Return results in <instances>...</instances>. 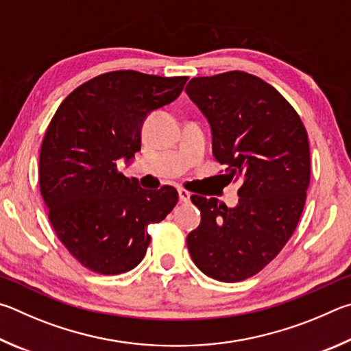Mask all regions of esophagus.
<instances>
[{"mask_svg": "<svg viewBox=\"0 0 351 351\" xmlns=\"http://www.w3.org/2000/svg\"><path fill=\"white\" fill-rule=\"evenodd\" d=\"M179 199H180L182 204H188L189 199H191V193H188L186 189L180 188V189H179Z\"/></svg>", "mask_w": 351, "mask_h": 351, "instance_id": "esophagus-1", "label": "esophagus"}]
</instances>
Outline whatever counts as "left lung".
<instances>
[{"mask_svg": "<svg viewBox=\"0 0 351 351\" xmlns=\"http://www.w3.org/2000/svg\"><path fill=\"white\" fill-rule=\"evenodd\" d=\"M185 90L210 123L214 157L242 182L234 208L193 195L202 220L186 237L189 254L213 279H248L296 230L310 185L308 135L291 104L247 72L193 78Z\"/></svg>", "mask_w": 351, "mask_h": 351, "instance_id": "obj_1", "label": "left lung"}]
</instances>
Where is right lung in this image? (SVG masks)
<instances>
[{"label": "right lung", "mask_w": 351, "mask_h": 351, "mask_svg": "<svg viewBox=\"0 0 351 351\" xmlns=\"http://www.w3.org/2000/svg\"><path fill=\"white\" fill-rule=\"evenodd\" d=\"M188 77L117 71L64 98L43 138L40 189L61 243L83 267L121 274L138 265L158 223L179 200L172 186L146 191L117 168L141 147L152 110L182 94Z\"/></svg>", "instance_id": "add662e5"}]
</instances>
